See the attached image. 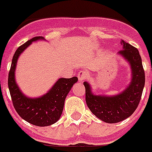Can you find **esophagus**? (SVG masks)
<instances>
[{
    "label": "esophagus",
    "mask_w": 152,
    "mask_h": 152,
    "mask_svg": "<svg viewBox=\"0 0 152 152\" xmlns=\"http://www.w3.org/2000/svg\"><path fill=\"white\" fill-rule=\"evenodd\" d=\"M87 72L86 71H80L78 74V79L80 83L83 82L87 79Z\"/></svg>",
    "instance_id": "esophagus-1"
}]
</instances>
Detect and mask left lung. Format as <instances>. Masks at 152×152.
<instances>
[{
	"instance_id": "obj_1",
	"label": "left lung",
	"mask_w": 152,
	"mask_h": 152,
	"mask_svg": "<svg viewBox=\"0 0 152 152\" xmlns=\"http://www.w3.org/2000/svg\"><path fill=\"white\" fill-rule=\"evenodd\" d=\"M123 50L118 55L123 58L131 71L128 86L115 95L96 94L88 82L83 83L86 89V102L95 116L107 123H116L127 119L137 108L145 83L142 60L136 48L121 40Z\"/></svg>"
}]
</instances>
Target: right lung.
Returning <instances> with one entry per match:
<instances>
[{
	"label": "right lung",
	"instance_id": "right-lung-1",
	"mask_svg": "<svg viewBox=\"0 0 152 152\" xmlns=\"http://www.w3.org/2000/svg\"><path fill=\"white\" fill-rule=\"evenodd\" d=\"M45 40L43 37H36L26 42L16 50L8 75V88L14 108L22 119L37 126H48L60 119L65 98L78 78L58 79L51 88L42 96L28 97L23 94L15 80L17 61L21 54L33 42Z\"/></svg>",
	"mask_w": 152,
	"mask_h": 152
}]
</instances>
